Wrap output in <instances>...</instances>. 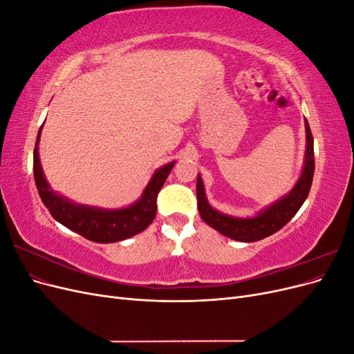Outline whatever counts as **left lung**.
Instances as JSON below:
<instances>
[{
    "label": "left lung",
    "instance_id": "obj_1",
    "mask_svg": "<svg viewBox=\"0 0 354 354\" xmlns=\"http://www.w3.org/2000/svg\"><path fill=\"white\" fill-rule=\"evenodd\" d=\"M306 134H307V149H306V164L303 174L297 181L295 187L289 194L273 203L272 207L266 208L257 217L252 218H236L226 216L214 209L207 202L205 192H203L202 178L198 176L196 181V199L198 209L202 220L212 229L218 230L224 236L241 242H257L270 234L281 230L285 224L291 220L297 211L301 208L304 201L308 196L310 187H312L313 173H315V149L313 136L310 131L308 122L306 120Z\"/></svg>",
    "mask_w": 354,
    "mask_h": 354
}]
</instances>
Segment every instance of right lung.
<instances>
[{
	"label": "right lung",
	"mask_w": 354,
	"mask_h": 354,
	"mask_svg": "<svg viewBox=\"0 0 354 354\" xmlns=\"http://www.w3.org/2000/svg\"><path fill=\"white\" fill-rule=\"evenodd\" d=\"M42 128V125H41ZM41 128L37 136L34 149V177L38 194L44 205L48 208L53 218H56L63 226L72 232L80 233L85 239L112 243L131 238L143 232L156 216V199L159 190L162 189L165 180L176 162H169L159 168L149 181L140 201L124 209H99L72 203L71 201L56 195L47 183L42 173L38 158V142L41 137Z\"/></svg>",
	"instance_id": "right-lung-1"
}]
</instances>
